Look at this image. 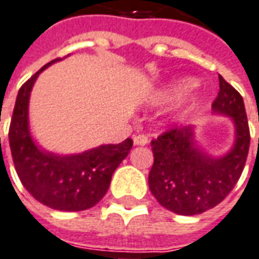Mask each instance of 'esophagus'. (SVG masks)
I'll list each match as a JSON object with an SVG mask.
<instances>
[{
  "instance_id": "esophagus-1",
  "label": "esophagus",
  "mask_w": 259,
  "mask_h": 259,
  "mask_svg": "<svg viewBox=\"0 0 259 259\" xmlns=\"http://www.w3.org/2000/svg\"><path fill=\"white\" fill-rule=\"evenodd\" d=\"M147 143H149V138L143 135V134H139V135L134 137V145L135 146H145Z\"/></svg>"
}]
</instances>
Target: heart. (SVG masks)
<instances>
[{"instance_id": "obj_1", "label": "heart", "mask_w": 259, "mask_h": 259, "mask_svg": "<svg viewBox=\"0 0 259 259\" xmlns=\"http://www.w3.org/2000/svg\"><path fill=\"white\" fill-rule=\"evenodd\" d=\"M191 87V83L190 81H184V83H182V84H179L176 89H175V91L176 93H183V91H186L187 89H190Z\"/></svg>"}]
</instances>
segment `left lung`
<instances>
[{"label": "left lung", "instance_id": "obj_1", "mask_svg": "<svg viewBox=\"0 0 259 259\" xmlns=\"http://www.w3.org/2000/svg\"><path fill=\"white\" fill-rule=\"evenodd\" d=\"M220 91L213 112L235 124V145L228 154L213 158L195 145L192 127H176L151 141L154 164L149 187L165 209L182 215L201 214L232 191L242 175L250 147V128L242 95L219 75Z\"/></svg>", "mask_w": 259, "mask_h": 259}]
</instances>
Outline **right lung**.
<instances>
[{
    "mask_svg": "<svg viewBox=\"0 0 259 259\" xmlns=\"http://www.w3.org/2000/svg\"><path fill=\"white\" fill-rule=\"evenodd\" d=\"M42 67L21 85L12 114L9 146L17 176L27 191L44 205L64 211L90 209L104 198L112 175L132 149V139L102 145L81 154L56 155L35 145L28 130V101Z\"/></svg>",
    "mask_w": 259,
    "mask_h": 259,
    "instance_id": "1",
    "label": "right lung"
}]
</instances>
